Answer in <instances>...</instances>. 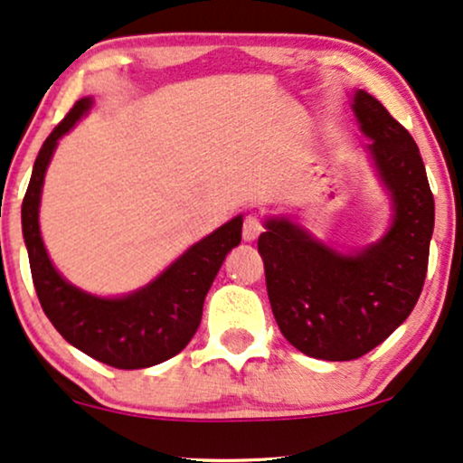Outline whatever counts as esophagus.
Returning <instances> with one entry per match:
<instances>
[{"label":"esophagus","mask_w":463,"mask_h":463,"mask_svg":"<svg viewBox=\"0 0 463 463\" xmlns=\"http://www.w3.org/2000/svg\"><path fill=\"white\" fill-rule=\"evenodd\" d=\"M261 230H264V225H261V221L258 219V216L249 214L247 219H244V225H242V238L247 242H253L255 238L261 233Z\"/></svg>","instance_id":"34e87169"}]
</instances>
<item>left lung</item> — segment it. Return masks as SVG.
<instances>
[{"instance_id": "8db88e82", "label": "left lung", "mask_w": 463, "mask_h": 463, "mask_svg": "<svg viewBox=\"0 0 463 463\" xmlns=\"http://www.w3.org/2000/svg\"><path fill=\"white\" fill-rule=\"evenodd\" d=\"M352 107L391 195L389 232L345 255L298 222L268 219L258 241L279 328L296 350L322 361L361 358L406 322L423 289L433 233V195L412 135L364 90Z\"/></svg>"}]
</instances>
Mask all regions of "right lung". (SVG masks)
<instances>
[{
  "instance_id": "add662e5",
  "label": "right lung",
  "mask_w": 463,
  "mask_h": 463,
  "mask_svg": "<svg viewBox=\"0 0 463 463\" xmlns=\"http://www.w3.org/2000/svg\"><path fill=\"white\" fill-rule=\"evenodd\" d=\"M90 107L92 99L74 102L68 116L47 137L33 163L21 208L33 288L43 311L68 344L116 369L152 367L184 350L197 333L205 294L225 255L241 244L242 216L193 244L152 283L122 298H100L68 283L51 264L40 236V193L57 141Z\"/></svg>"
}]
</instances>
